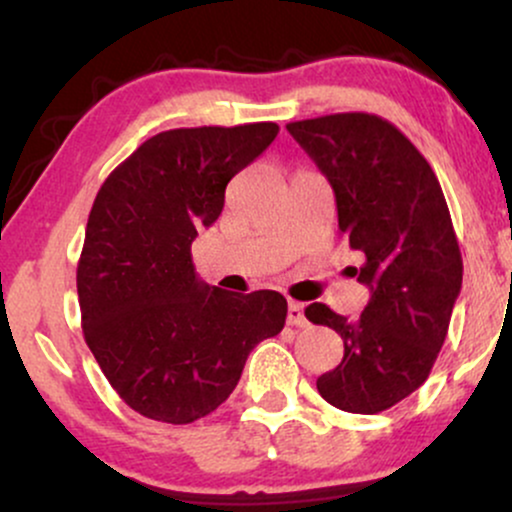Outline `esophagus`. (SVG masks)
<instances>
[{
	"instance_id": "esophagus-1",
	"label": "esophagus",
	"mask_w": 512,
	"mask_h": 512,
	"mask_svg": "<svg viewBox=\"0 0 512 512\" xmlns=\"http://www.w3.org/2000/svg\"><path fill=\"white\" fill-rule=\"evenodd\" d=\"M289 325H293V327H308V317H305L303 303H296V301L289 303Z\"/></svg>"
}]
</instances>
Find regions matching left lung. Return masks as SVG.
I'll list each match as a JSON object with an SVG mask.
<instances>
[{
  "mask_svg": "<svg viewBox=\"0 0 512 512\" xmlns=\"http://www.w3.org/2000/svg\"><path fill=\"white\" fill-rule=\"evenodd\" d=\"M286 129L330 180L339 231L366 255L358 320L313 303L305 317L344 339L317 392L351 414L395 407L426 383L462 289V255L440 182L414 144L378 115L337 113Z\"/></svg>",
  "mask_w": 512,
  "mask_h": 512,
  "instance_id": "8db88e82",
  "label": "left lung"
}]
</instances>
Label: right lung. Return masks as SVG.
Here are the masks:
<instances>
[{"label":"right lung","instance_id":"add662e5","mask_svg":"<svg viewBox=\"0 0 512 512\" xmlns=\"http://www.w3.org/2000/svg\"><path fill=\"white\" fill-rule=\"evenodd\" d=\"M276 134L274 122L168 129L98 190L76 267L81 325L108 383L146 419L211 414L250 351L284 327L281 293L221 291L192 264V240L219 219L226 185Z\"/></svg>","mask_w":512,"mask_h":512}]
</instances>
